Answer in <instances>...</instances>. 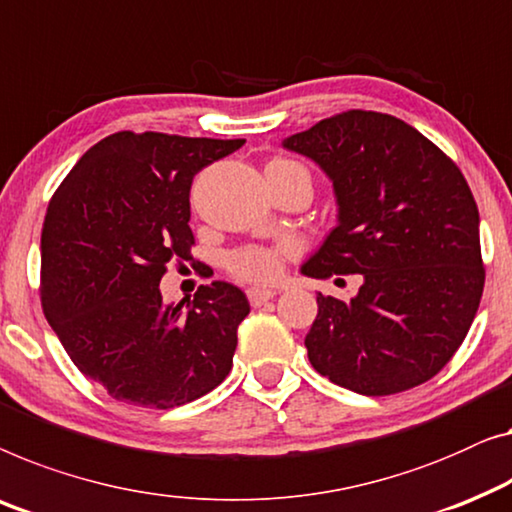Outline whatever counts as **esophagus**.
I'll return each instance as SVG.
<instances>
[{
    "mask_svg": "<svg viewBox=\"0 0 512 512\" xmlns=\"http://www.w3.org/2000/svg\"><path fill=\"white\" fill-rule=\"evenodd\" d=\"M274 295H277V291H272V288H258V286H254V288H249V291H247V298H249V302L254 307H261L263 302L272 300Z\"/></svg>",
    "mask_w": 512,
    "mask_h": 512,
    "instance_id": "34e87169",
    "label": "esophagus"
}]
</instances>
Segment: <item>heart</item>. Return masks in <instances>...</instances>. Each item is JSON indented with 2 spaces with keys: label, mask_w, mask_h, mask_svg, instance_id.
I'll return each instance as SVG.
<instances>
[{
  "label": "heart",
  "mask_w": 512,
  "mask_h": 512,
  "mask_svg": "<svg viewBox=\"0 0 512 512\" xmlns=\"http://www.w3.org/2000/svg\"><path fill=\"white\" fill-rule=\"evenodd\" d=\"M270 164H291L298 166L295 161L288 159H274ZM284 249H272V247H242L233 251L228 256V270H231L235 277L247 279V281H258V284H265V281H272L279 277L281 265H284Z\"/></svg>",
  "instance_id": "b5f03b06"
}]
</instances>
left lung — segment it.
I'll return each mask as SVG.
<instances>
[{
  "mask_svg": "<svg viewBox=\"0 0 512 512\" xmlns=\"http://www.w3.org/2000/svg\"><path fill=\"white\" fill-rule=\"evenodd\" d=\"M335 187L337 226L307 277L362 274L348 302L316 295L311 367L369 397L441 372L462 346L485 286L478 205L462 170L411 124L346 110L284 140Z\"/></svg>",
  "mask_w": 512,
  "mask_h": 512,
  "instance_id": "8db88e82",
  "label": "left lung"
}]
</instances>
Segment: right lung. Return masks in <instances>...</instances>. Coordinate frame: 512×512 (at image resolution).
Instances as JSON below:
<instances>
[{
  "mask_svg": "<svg viewBox=\"0 0 512 512\" xmlns=\"http://www.w3.org/2000/svg\"><path fill=\"white\" fill-rule=\"evenodd\" d=\"M244 145L117 131L90 147L50 198L41 231V307L80 372L117 402L173 409L226 379L249 302L212 281L164 302L170 263L194 261V175Z\"/></svg>",
  "mask_w": 512,
  "mask_h": 512,
  "instance_id": "add662e5",
  "label": "right lung"
}]
</instances>
